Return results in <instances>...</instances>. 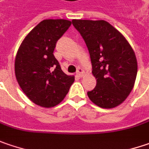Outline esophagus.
<instances>
[{"label":"esophagus","instance_id":"esophagus-1","mask_svg":"<svg viewBox=\"0 0 149 149\" xmlns=\"http://www.w3.org/2000/svg\"><path fill=\"white\" fill-rule=\"evenodd\" d=\"M76 74H77V75H78L79 77H82V76H83V74H84V70H82V68L79 67L78 69H77V72H76Z\"/></svg>","mask_w":149,"mask_h":149}]
</instances>
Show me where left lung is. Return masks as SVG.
I'll list each match as a JSON object with an SVG mask.
<instances>
[{"instance_id": "8db88e82", "label": "left lung", "mask_w": 149, "mask_h": 149, "mask_svg": "<svg viewBox=\"0 0 149 149\" xmlns=\"http://www.w3.org/2000/svg\"><path fill=\"white\" fill-rule=\"evenodd\" d=\"M86 42L96 86L90 100L101 108L122 104L132 91L138 73L135 53L123 34L104 20H72Z\"/></svg>"}]
</instances>
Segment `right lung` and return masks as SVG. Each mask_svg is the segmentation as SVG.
<instances>
[{
    "label": "right lung",
    "instance_id": "right-lung-1",
    "mask_svg": "<svg viewBox=\"0 0 149 149\" xmlns=\"http://www.w3.org/2000/svg\"><path fill=\"white\" fill-rule=\"evenodd\" d=\"M64 19L39 22L21 43L15 59V74L26 96L38 106L53 107L69 92L74 77L61 70L54 55L56 42L70 26Z\"/></svg>",
    "mask_w": 149,
    "mask_h": 149
}]
</instances>
